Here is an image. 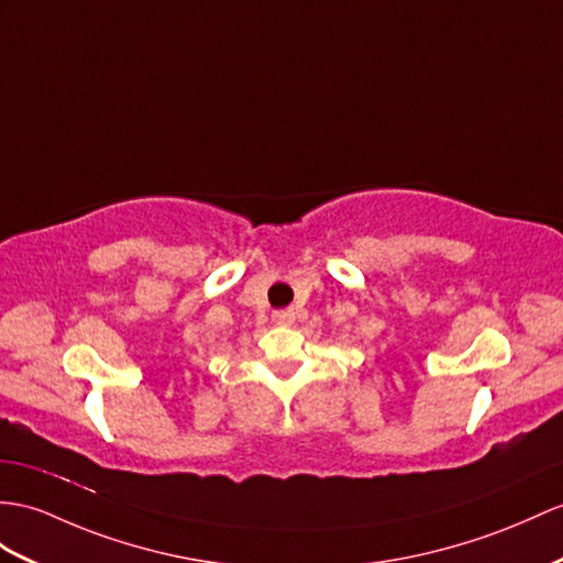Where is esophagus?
Instances as JSON below:
<instances>
[{"label":"esophagus","instance_id":"34e87169","mask_svg":"<svg viewBox=\"0 0 563 563\" xmlns=\"http://www.w3.org/2000/svg\"><path fill=\"white\" fill-rule=\"evenodd\" d=\"M272 320L277 324H291L296 320V312L291 308H284V310H274L272 312Z\"/></svg>","mask_w":563,"mask_h":563}]
</instances>
